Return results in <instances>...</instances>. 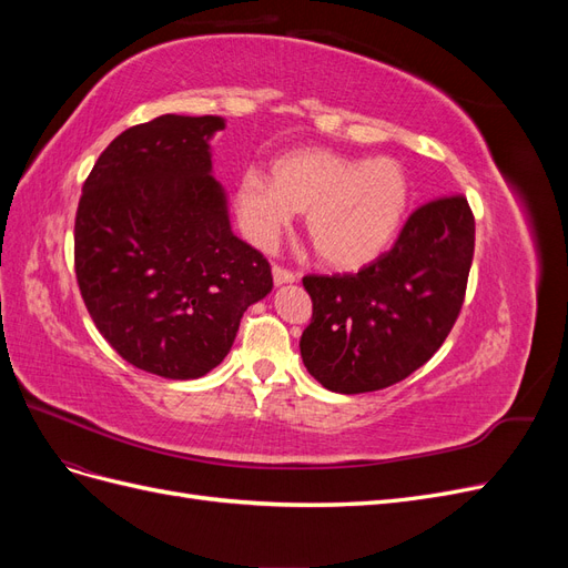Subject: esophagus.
Masks as SVG:
<instances>
[{
    "mask_svg": "<svg viewBox=\"0 0 568 568\" xmlns=\"http://www.w3.org/2000/svg\"><path fill=\"white\" fill-rule=\"evenodd\" d=\"M272 280H274V284H277V286H282V284L296 282V274L291 272V270H286V267H282V265H274L272 267Z\"/></svg>",
    "mask_w": 568,
    "mask_h": 568,
    "instance_id": "obj_1",
    "label": "esophagus"
}]
</instances>
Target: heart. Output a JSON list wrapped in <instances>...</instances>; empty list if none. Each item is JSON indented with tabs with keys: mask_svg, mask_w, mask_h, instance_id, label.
I'll return each mask as SVG.
<instances>
[{
	"mask_svg": "<svg viewBox=\"0 0 568 568\" xmlns=\"http://www.w3.org/2000/svg\"><path fill=\"white\" fill-rule=\"evenodd\" d=\"M272 178L248 170L234 192L236 217L257 246H272L296 211L326 265L357 270L376 261L400 232L412 182L400 161L357 159L301 146L270 163Z\"/></svg>",
	"mask_w": 568,
	"mask_h": 568,
	"instance_id": "1",
	"label": "heart"
}]
</instances>
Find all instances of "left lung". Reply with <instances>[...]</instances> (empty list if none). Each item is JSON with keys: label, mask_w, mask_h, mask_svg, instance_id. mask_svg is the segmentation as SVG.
<instances>
[{"label": "left lung", "mask_w": 568, "mask_h": 568, "mask_svg": "<svg viewBox=\"0 0 568 568\" xmlns=\"http://www.w3.org/2000/svg\"><path fill=\"white\" fill-rule=\"evenodd\" d=\"M474 257V215L464 196L412 213L388 253L355 274H307L313 320L301 357L334 393H369L403 382L448 338Z\"/></svg>", "instance_id": "1"}]
</instances>
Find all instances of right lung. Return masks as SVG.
<instances>
[{"mask_svg":"<svg viewBox=\"0 0 568 568\" xmlns=\"http://www.w3.org/2000/svg\"><path fill=\"white\" fill-rule=\"evenodd\" d=\"M220 115L165 113L118 134L84 180L75 277L111 348L163 379H199L230 353L270 263L234 236L213 178Z\"/></svg>","mask_w":568,"mask_h":568,"instance_id":"add662e5","label":"right lung"}]
</instances>
